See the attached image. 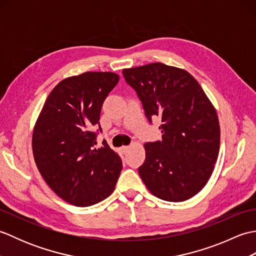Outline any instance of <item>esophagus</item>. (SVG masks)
I'll use <instances>...</instances> for the list:
<instances>
[{
    "label": "esophagus",
    "instance_id": "34e87169",
    "mask_svg": "<svg viewBox=\"0 0 256 256\" xmlns=\"http://www.w3.org/2000/svg\"><path fill=\"white\" fill-rule=\"evenodd\" d=\"M128 150H130V146H122L121 148V152L123 154H126Z\"/></svg>",
    "mask_w": 256,
    "mask_h": 256
}]
</instances>
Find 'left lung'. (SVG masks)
I'll use <instances>...</instances> for the list:
<instances>
[{
  "label": "left lung",
  "mask_w": 256,
  "mask_h": 256,
  "mask_svg": "<svg viewBox=\"0 0 256 256\" xmlns=\"http://www.w3.org/2000/svg\"><path fill=\"white\" fill-rule=\"evenodd\" d=\"M148 122L158 116L162 140L144 145L140 176L157 198L179 202L197 194L214 172L220 148L216 108L186 70L162 62L123 69Z\"/></svg>",
  "instance_id": "left-lung-1"
}]
</instances>
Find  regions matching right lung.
Here are the masks:
<instances>
[{"instance_id": "obj_1", "label": "right lung", "mask_w": 256, "mask_h": 256, "mask_svg": "<svg viewBox=\"0 0 256 256\" xmlns=\"http://www.w3.org/2000/svg\"><path fill=\"white\" fill-rule=\"evenodd\" d=\"M118 79L113 72H84L60 81L34 128L38 170L52 192L77 206L108 198L122 170L121 158L106 140L96 148L102 104Z\"/></svg>"}]
</instances>
